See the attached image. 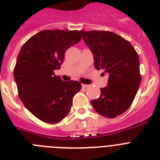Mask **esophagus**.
I'll return each mask as SVG.
<instances>
[{"mask_svg":"<svg viewBox=\"0 0 160 160\" xmlns=\"http://www.w3.org/2000/svg\"><path fill=\"white\" fill-rule=\"evenodd\" d=\"M82 87H83V88H86L89 87V85L88 84H82Z\"/></svg>","mask_w":160,"mask_h":160,"instance_id":"obj_1","label":"esophagus"}]
</instances>
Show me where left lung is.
<instances>
[{
  "instance_id": "8db88e82",
  "label": "left lung",
  "mask_w": 160,
  "mask_h": 160,
  "mask_svg": "<svg viewBox=\"0 0 160 160\" xmlns=\"http://www.w3.org/2000/svg\"><path fill=\"white\" fill-rule=\"evenodd\" d=\"M85 44L94 57V66L109 76L101 95L92 100L95 111L103 117L115 118L128 110L141 82L140 61L129 41L115 33L80 31Z\"/></svg>"
}]
</instances>
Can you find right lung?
<instances>
[{"label":"right lung","instance_id":"1","mask_svg":"<svg viewBox=\"0 0 160 160\" xmlns=\"http://www.w3.org/2000/svg\"><path fill=\"white\" fill-rule=\"evenodd\" d=\"M81 39L79 31L45 30L33 35L20 49L14 68L19 98L33 115L46 123L61 122L69 113L80 82L63 81L60 69L65 51Z\"/></svg>","mask_w":160,"mask_h":160}]
</instances>
